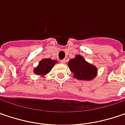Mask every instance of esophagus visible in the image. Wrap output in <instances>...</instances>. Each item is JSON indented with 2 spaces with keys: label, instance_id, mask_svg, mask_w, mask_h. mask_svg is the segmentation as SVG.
Segmentation results:
<instances>
[{
  "label": "esophagus",
  "instance_id": "34e87169",
  "mask_svg": "<svg viewBox=\"0 0 125 125\" xmlns=\"http://www.w3.org/2000/svg\"><path fill=\"white\" fill-rule=\"evenodd\" d=\"M60 62H61V63H63V64H65V62H66V60H65V59H64V60H60Z\"/></svg>",
  "mask_w": 125,
  "mask_h": 125
}]
</instances>
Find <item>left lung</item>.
<instances>
[{"instance_id": "1", "label": "left lung", "mask_w": 125, "mask_h": 125, "mask_svg": "<svg viewBox=\"0 0 125 125\" xmlns=\"http://www.w3.org/2000/svg\"><path fill=\"white\" fill-rule=\"evenodd\" d=\"M70 71L74 77L79 80L90 81L95 78L97 74V69L95 66L86 62L81 55H76L68 62Z\"/></svg>"}]
</instances>
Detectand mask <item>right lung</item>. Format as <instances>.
<instances>
[{
  "label": "right lung",
  "mask_w": 125,
  "mask_h": 125,
  "mask_svg": "<svg viewBox=\"0 0 125 125\" xmlns=\"http://www.w3.org/2000/svg\"><path fill=\"white\" fill-rule=\"evenodd\" d=\"M55 63H57V60H51V58H44L40 60L39 65L35 67L33 72L35 74L40 76L47 74Z\"/></svg>",
  "instance_id": "1"
}]
</instances>
